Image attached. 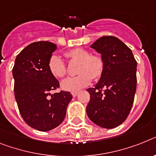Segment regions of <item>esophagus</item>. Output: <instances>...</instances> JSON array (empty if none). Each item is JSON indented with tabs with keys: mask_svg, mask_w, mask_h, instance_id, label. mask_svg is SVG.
Returning <instances> with one entry per match:
<instances>
[{
	"mask_svg": "<svg viewBox=\"0 0 156 156\" xmlns=\"http://www.w3.org/2000/svg\"><path fill=\"white\" fill-rule=\"evenodd\" d=\"M78 92H72L71 93L72 96L74 97V98H75V97L77 96V95H78Z\"/></svg>",
	"mask_w": 156,
	"mask_h": 156,
	"instance_id": "1",
	"label": "esophagus"
}]
</instances>
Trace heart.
Here are the masks:
<instances>
[{"label": "heart", "mask_w": 156, "mask_h": 156, "mask_svg": "<svg viewBox=\"0 0 156 156\" xmlns=\"http://www.w3.org/2000/svg\"><path fill=\"white\" fill-rule=\"evenodd\" d=\"M66 55L74 61L80 62L78 76L65 78L61 82V88L65 91L77 92L84 88L92 81L101 78L104 71V61L100 56L92 55L90 51L83 48H74L67 52ZM51 74L57 78H61L66 74L65 63L60 57L53 55L48 63Z\"/></svg>", "instance_id": "obj_1"}]
</instances>
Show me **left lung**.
Masks as SVG:
<instances>
[{
    "mask_svg": "<svg viewBox=\"0 0 156 156\" xmlns=\"http://www.w3.org/2000/svg\"><path fill=\"white\" fill-rule=\"evenodd\" d=\"M90 48L101 55L104 71L94 88L86 113L95 125L111 129L129 116L136 90V66L130 48L115 36H102Z\"/></svg>",
    "mask_w": 156,
    "mask_h": 156,
    "instance_id": "8db88e82",
    "label": "left lung"
}]
</instances>
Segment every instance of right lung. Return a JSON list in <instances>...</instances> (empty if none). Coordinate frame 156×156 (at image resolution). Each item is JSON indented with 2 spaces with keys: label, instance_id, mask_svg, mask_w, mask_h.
Returning <instances> with one entry per match:
<instances>
[{
  "label": "right lung",
  "instance_id": "add662e5",
  "mask_svg": "<svg viewBox=\"0 0 156 156\" xmlns=\"http://www.w3.org/2000/svg\"><path fill=\"white\" fill-rule=\"evenodd\" d=\"M56 49L57 45L51 42L32 43L16 56L12 69L15 98L20 115L30 127L42 132L51 130L63 121L72 99L70 93L66 91L51 94L59 87L48 67Z\"/></svg>",
  "mask_w": 156,
  "mask_h": 156
}]
</instances>
